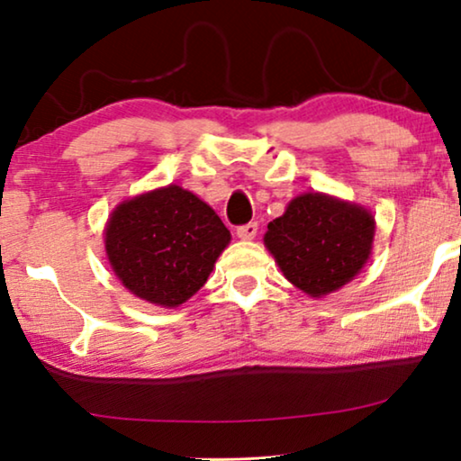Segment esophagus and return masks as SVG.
Wrapping results in <instances>:
<instances>
[{"mask_svg": "<svg viewBox=\"0 0 461 461\" xmlns=\"http://www.w3.org/2000/svg\"><path fill=\"white\" fill-rule=\"evenodd\" d=\"M258 235V222H249V224H243L237 229V237L241 239V241H251Z\"/></svg>", "mask_w": 461, "mask_h": 461, "instance_id": "obj_1", "label": "esophagus"}]
</instances>
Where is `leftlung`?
Here are the masks:
<instances>
[{
  "instance_id": "8db88e82",
  "label": "left lung",
  "mask_w": 461,
  "mask_h": 461,
  "mask_svg": "<svg viewBox=\"0 0 461 461\" xmlns=\"http://www.w3.org/2000/svg\"><path fill=\"white\" fill-rule=\"evenodd\" d=\"M374 235L375 218L367 207L304 193L268 224L264 245L292 285L311 298H325L361 273Z\"/></svg>"
}]
</instances>
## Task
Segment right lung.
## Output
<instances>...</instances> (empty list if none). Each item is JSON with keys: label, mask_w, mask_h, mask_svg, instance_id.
Masks as SVG:
<instances>
[{"label": "right lung", "mask_w": 461, "mask_h": 461, "mask_svg": "<svg viewBox=\"0 0 461 461\" xmlns=\"http://www.w3.org/2000/svg\"><path fill=\"white\" fill-rule=\"evenodd\" d=\"M230 232L205 201L178 185L125 199L111 212L104 249L136 298L176 308L205 285Z\"/></svg>", "instance_id": "right-lung-1"}]
</instances>
